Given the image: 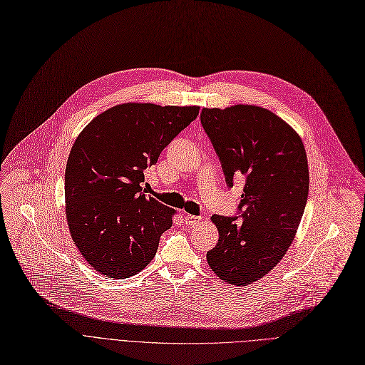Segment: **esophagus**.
<instances>
[{"instance_id":"obj_1","label":"esophagus","mask_w":365,"mask_h":365,"mask_svg":"<svg viewBox=\"0 0 365 365\" xmlns=\"http://www.w3.org/2000/svg\"><path fill=\"white\" fill-rule=\"evenodd\" d=\"M184 221H185V224H188V225H193V224L200 222V221H202V217H196V215L187 214V215L184 217Z\"/></svg>"}]
</instances>
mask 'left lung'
<instances>
[{"label": "left lung", "instance_id": "8db88e82", "mask_svg": "<svg viewBox=\"0 0 365 365\" xmlns=\"http://www.w3.org/2000/svg\"><path fill=\"white\" fill-rule=\"evenodd\" d=\"M200 121L227 185L245 178L244 220L211 217L220 237L206 259L222 282L247 287L281 262L297 233L309 195L306 150L287 121L257 106L203 108Z\"/></svg>", "mask_w": 365, "mask_h": 365}]
</instances>
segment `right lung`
I'll list each match as a JSON object with an SVG mask.
<instances>
[{
	"label": "right lung",
	"mask_w": 365,
	"mask_h": 365,
	"mask_svg": "<svg viewBox=\"0 0 365 365\" xmlns=\"http://www.w3.org/2000/svg\"><path fill=\"white\" fill-rule=\"evenodd\" d=\"M199 107L126 102L96 115L68 155L65 212L83 258L125 279L145 269L175 210L143 193L144 170L197 117Z\"/></svg>",
	"instance_id": "right-lung-1"
}]
</instances>
